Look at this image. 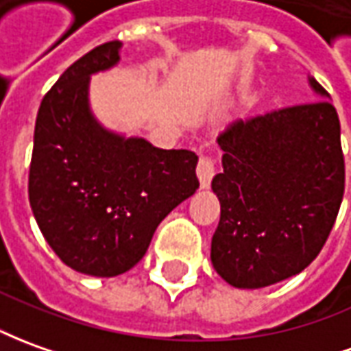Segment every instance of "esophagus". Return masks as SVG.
Segmentation results:
<instances>
[{"mask_svg":"<svg viewBox=\"0 0 351 351\" xmlns=\"http://www.w3.org/2000/svg\"><path fill=\"white\" fill-rule=\"evenodd\" d=\"M214 173H216V160H214L212 156H204V154H202L199 158V166H197V176H199L200 187H202V189H206L208 185H210Z\"/></svg>","mask_w":351,"mask_h":351,"instance_id":"obj_1","label":"esophagus"}]
</instances>
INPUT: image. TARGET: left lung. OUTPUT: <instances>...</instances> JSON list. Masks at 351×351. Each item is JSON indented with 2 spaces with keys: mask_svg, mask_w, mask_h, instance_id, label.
<instances>
[{
  "mask_svg": "<svg viewBox=\"0 0 351 351\" xmlns=\"http://www.w3.org/2000/svg\"><path fill=\"white\" fill-rule=\"evenodd\" d=\"M321 101L235 120L217 137L223 171L212 180L221 216L212 263L237 289H262L317 258L344 197L337 108Z\"/></svg>",
  "mask_w": 351,
  "mask_h": 351,
  "instance_id": "left-lung-1",
  "label": "left lung"
}]
</instances>
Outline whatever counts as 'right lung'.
<instances>
[{
	"label": "right lung",
	"instance_id": "right-lung-1",
	"mask_svg": "<svg viewBox=\"0 0 351 351\" xmlns=\"http://www.w3.org/2000/svg\"><path fill=\"white\" fill-rule=\"evenodd\" d=\"M122 42H106L60 74L34 130L28 197L34 217L69 267L93 277L132 269L156 227L199 189V156L156 149L105 130L89 110V76L114 66Z\"/></svg>",
	"mask_w": 351,
	"mask_h": 351
}]
</instances>
